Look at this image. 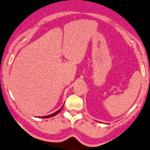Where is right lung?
Returning <instances> with one entry per match:
<instances>
[{"instance_id": "right-lung-1", "label": "right lung", "mask_w": 150, "mask_h": 150, "mask_svg": "<svg viewBox=\"0 0 150 150\" xmlns=\"http://www.w3.org/2000/svg\"><path fill=\"white\" fill-rule=\"evenodd\" d=\"M63 107H64V105H62V107H61L60 109H59V110H58L57 111V112H54V113H53V114H50V115L43 116V117H39L38 118H43V119H48V118H50V117H54V116L57 115V114L58 113H59V112H61V110H62Z\"/></svg>"}]
</instances>
